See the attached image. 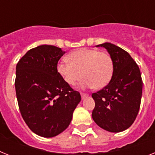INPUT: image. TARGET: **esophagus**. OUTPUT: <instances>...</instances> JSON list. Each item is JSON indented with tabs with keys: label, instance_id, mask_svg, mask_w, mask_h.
Wrapping results in <instances>:
<instances>
[{
	"label": "esophagus",
	"instance_id": "esophagus-1",
	"mask_svg": "<svg viewBox=\"0 0 155 155\" xmlns=\"http://www.w3.org/2000/svg\"><path fill=\"white\" fill-rule=\"evenodd\" d=\"M81 98L82 99H85V97H89V94H87V93H81Z\"/></svg>",
	"mask_w": 155,
	"mask_h": 155
}]
</instances>
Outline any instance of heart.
I'll return each mask as SVG.
<instances>
[{
    "mask_svg": "<svg viewBox=\"0 0 155 155\" xmlns=\"http://www.w3.org/2000/svg\"><path fill=\"white\" fill-rule=\"evenodd\" d=\"M68 62H60L58 72L69 85H74L84 78L82 87L102 89L108 85L113 74V61L109 54L96 49L81 48L67 56Z\"/></svg>",
    "mask_w": 155,
    "mask_h": 155,
    "instance_id": "obj_1",
    "label": "heart"
}]
</instances>
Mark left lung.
Here are the masks:
<instances>
[{"label": "left lung", "mask_w": 155, "mask_h": 155, "mask_svg": "<svg viewBox=\"0 0 155 155\" xmlns=\"http://www.w3.org/2000/svg\"><path fill=\"white\" fill-rule=\"evenodd\" d=\"M104 47L113 61V74L108 85L93 93L95 101L92 117L101 128L110 132H120L131 127L138 115L143 80L137 63L120 47L110 43Z\"/></svg>", "instance_id": "obj_1"}]
</instances>
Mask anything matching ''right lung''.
Instances as JSON below:
<instances>
[{
	"mask_svg": "<svg viewBox=\"0 0 155 155\" xmlns=\"http://www.w3.org/2000/svg\"><path fill=\"white\" fill-rule=\"evenodd\" d=\"M66 51L52 45L29 50L16 65V98L29 128L39 136H56L67 128L81 101L80 93L67 85L57 70Z\"/></svg>",
	"mask_w": 155,
	"mask_h": 155,
	"instance_id": "right-lung-1",
	"label": "right lung"
}]
</instances>
